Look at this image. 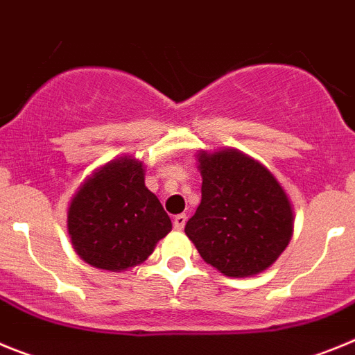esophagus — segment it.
Listing matches in <instances>:
<instances>
[{"label":"esophagus","mask_w":355,"mask_h":355,"mask_svg":"<svg viewBox=\"0 0 355 355\" xmlns=\"http://www.w3.org/2000/svg\"><path fill=\"white\" fill-rule=\"evenodd\" d=\"M184 224H187V215H175L174 216V229L181 231V229L184 227Z\"/></svg>","instance_id":"obj_1"}]
</instances>
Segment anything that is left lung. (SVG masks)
I'll return each instance as SVG.
<instances>
[{
    "instance_id": "obj_1",
    "label": "left lung",
    "mask_w": 355,
    "mask_h": 355,
    "mask_svg": "<svg viewBox=\"0 0 355 355\" xmlns=\"http://www.w3.org/2000/svg\"><path fill=\"white\" fill-rule=\"evenodd\" d=\"M200 205L184 233L200 258L227 277L270 268L293 234V208L275 175L238 149L199 150Z\"/></svg>"
}]
</instances>
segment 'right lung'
I'll return each instance as SVG.
<instances>
[{
    "instance_id": "1",
    "label": "right lung",
    "mask_w": 355,
    "mask_h": 355,
    "mask_svg": "<svg viewBox=\"0 0 355 355\" xmlns=\"http://www.w3.org/2000/svg\"><path fill=\"white\" fill-rule=\"evenodd\" d=\"M172 222L146 187V167L130 155L105 163L80 184L67 208L76 254L99 270L122 272L149 258Z\"/></svg>"
}]
</instances>
